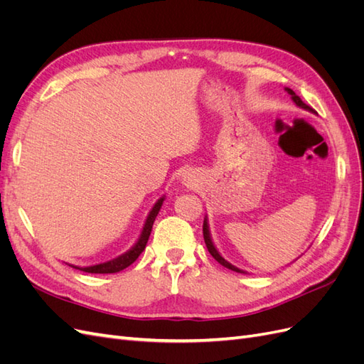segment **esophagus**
<instances>
[{"mask_svg": "<svg viewBox=\"0 0 364 364\" xmlns=\"http://www.w3.org/2000/svg\"><path fill=\"white\" fill-rule=\"evenodd\" d=\"M196 182H197V179H194V176L188 174V173H186L182 178V183L186 186V188H193V186H196Z\"/></svg>", "mask_w": 364, "mask_h": 364, "instance_id": "obj_1", "label": "esophagus"}]
</instances>
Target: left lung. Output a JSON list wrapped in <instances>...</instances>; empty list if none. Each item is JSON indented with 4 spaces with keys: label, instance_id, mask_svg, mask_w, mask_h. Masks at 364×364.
I'll return each instance as SVG.
<instances>
[{
    "label": "left lung",
    "instance_id": "1",
    "mask_svg": "<svg viewBox=\"0 0 364 364\" xmlns=\"http://www.w3.org/2000/svg\"><path fill=\"white\" fill-rule=\"evenodd\" d=\"M285 91H287V92L290 94V97H291L293 103H294L297 107L305 109V111H308V112H313V114H314L313 109H311L310 106H306V105H305V103L301 100L299 95H296V94H294V91H293V90H290V87H285ZM203 238H205V245H206V247H208L209 253H211L213 258H214L215 261H218L220 264H222L223 267H226V269H229V270L238 272V273H247L246 270H241V269H238L237 266H234V264H230L228 259H225L222 255H220V252L217 250V247H215V245H214V241H213V237H211V230H209L208 217H205V220H203Z\"/></svg>",
    "mask_w": 364,
    "mask_h": 364
}]
</instances>
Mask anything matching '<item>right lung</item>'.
Instances as JSON below:
<instances>
[{"label":"right lung","mask_w":364,"mask_h":364,"mask_svg":"<svg viewBox=\"0 0 364 364\" xmlns=\"http://www.w3.org/2000/svg\"><path fill=\"white\" fill-rule=\"evenodd\" d=\"M164 200H165V196L159 197L156 203L153 205V208L150 209V213L146 218L144 226H142V229H141V234H139L138 240L135 241V245L132 246L127 252L121 253L119 257H117L114 259H109V261H105V262H100V264H94V266L80 267V266H73V264H70V266L73 269L82 270V272H86V273H117V272H121V270H124L126 267H129L132 262L136 261V258L141 255L142 250L146 249V245L149 241L151 228H153V222H155L156 215L159 214Z\"/></svg>","instance_id":"obj_1"}]
</instances>
